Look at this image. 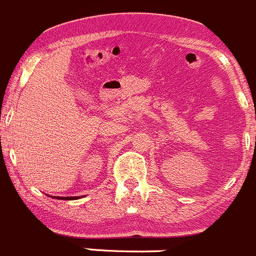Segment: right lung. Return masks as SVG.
Here are the masks:
<instances>
[{
    "label": "right lung",
    "instance_id": "obj_1",
    "mask_svg": "<svg viewBox=\"0 0 256 256\" xmlns=\"http://www.w3.org/2000/svg\"><path fill=\"white\" fill-rule=\"evenodd\" d=\"M56 199H62V200H73V199H78V196H53Z\"/></svg>",
    "mask_w": 256,
    "mask_h": 256
}]
</instances>
